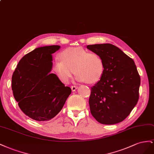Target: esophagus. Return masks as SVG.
I'll return each mask as SVG.
<instances>
[{"label": "esophagus", "instance_id": "obj_1", "mask_svg": "<svg viewBox=\"0 0 154 154\" xmlns=\"http://www.w3.org/2000/svg\"><path fill=\"white\" fill-rule=\"evenodd\" d=\"M77 88H78V86H71L72 90L73 91H75V90L77 89Z\"/></svg>", "mask_w": 154, "mask_h": 154}]
</instances>
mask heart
<instances>
[{
	"instance_id": "obj_1",
	"label": "heart",
	"mask_w": 154,
	"mask_h": 154,
	"mask_svg": "<svg viewBox=\"0 0 154 154\" xmlns=\"http://www.w3.org/2000/svg\"><path fill=\"white\" fill-rule=\"evenodd\" d=\"M56 58L54 69L61 81L67 83L74 72L79 81L93 84L100 80L104 72L103 60L98 54L82 47L69 48Z\"/></svg>"
}]
</instances>
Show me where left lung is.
<instances>
[{
  "label": "left lung",
  "instance_id": "1",
  "mask_svg": "<svg viewBox=\"0 0 154 154\" xmlns=\"http://www.w3.org/2000/svg\"><path fill=\"white\" fill-rule=\"evenodd\" d=\"M103 60L104 72L91 88L89 104L91 115L103 125L125 120L137 104L140 79L134 60L111 44L88 45Z\"/></svg>",
  "mask_w": 154,
  "mask_h": 154
}]
</instances>
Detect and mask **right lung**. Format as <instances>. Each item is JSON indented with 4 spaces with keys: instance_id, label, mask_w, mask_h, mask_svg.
<instances>
[{
    "instance_id": "right-lung-1",
    "label": "right lung",
    "mask_w": 154,
    "mask_h": 154,
    "mask_svg": "<svg viewBox=\"0 0 154 154\" xmlns=\"http://www.w3.org/2000/svg\"><path fill=\"white\" fill-rule=\"evenodd\" d=\"M57 45L37 48L22 58L12 75L14 98L23 113L37 121H47L62 109L72 90L51 73L52 54Z\"/></svg>"
}]
</instances>
